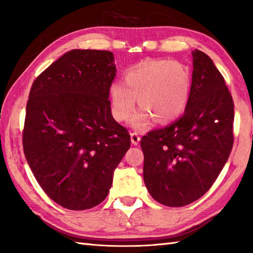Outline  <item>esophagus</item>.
Masks as SVG:
<instances>
[{
	"label": "esophagus",
	"instance_id": "34e87169",
	"mask_svg": "<svg viewBox=\"0 0 253 253\" xmlns=\"http://www.w3.org/2000/svg\"><path fill=\"white\" fill-rule=\"evenodd\" d=\"M130 140H131V144L132 145H138L139 140H140V137L138 136L137 132H131L130 134Z\"/></svg>",
	"mask_w": 253,
	"mask_h": 253
}]
</instances>
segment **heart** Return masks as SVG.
Masks as SVG:
<instances>
[{
    "instance_id": "b5f03b06",
    "label": "heart",
    "mask_w": 253,
    "mask_h": 253,
    "mask_svg": "<svg viewBox=\"0 0 253 253\" xmlns=\"http://www.w3.org/2000/svg\"><path fill=\"white\" fill-rule=\"evenodd\" d=\"M190 69L172 60H145L128 69L123 84L109 89L111 114L118 122H126L135 109L136 98L142 107L131 119V126L144 129L152 119L166 124L181 116L191 93Z\"/></svg>"
}]
</instances>
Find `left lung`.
<instances>
[{"label": "left lung", "mask_w": 253, "mask_h": 253, "mask_svg": "<svg viewBox=\"0 0 253 253\" xmlns=\"http://www.w3.org/2000/svg\"><path fill=\"white\" fill-rule=\"evenodd\" d=\"M191 93L183 116L140 140L144 182L166 207H184L210 190L233 146L234 105L212 59L194 50Z\"/></svg>", "instance_id": "left-lung-1"}]
</instances>
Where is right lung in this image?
Masks as SVG:
<instances>
[{
	"label": "right lung",
	"instance_id": "obj_1",
	"mask_svg": "<svg viewBox=\"0 0 253 253\" xmlns=\"http://www.w3.org/2000/svg\"><path fill=\"white\" fill-rule=\"evenodd\" d=\"M114 53L71 50L34 80L23 151L49 198L68 210L91 209L108 195L130 136L111 115Z\"/></svg>",
	"mask_w": 253,
	"mask_h": 253
}]
</instances>
